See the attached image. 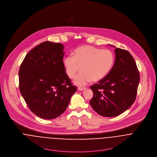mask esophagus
<instances>
[{"instance_id": "1", "label": "esophagus", "mask_w": 157, "mask_h": 157, "mask_svg": "<svg viewBox=\"0 0 157 157\" xmlns=\"http://www.w3.org/2000/svg\"><path fill=\"white\" fill-rule=\"evenodd\" d=\"M78 91H83V90H86V88H82V87H79V88H78Z\"/></svg>"}]
</instances>
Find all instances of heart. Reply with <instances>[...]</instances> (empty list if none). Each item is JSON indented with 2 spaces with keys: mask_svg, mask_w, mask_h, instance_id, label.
<instances>
[{
  "mask_svg": "<svg viewBox=\"0 0 157 157\" xmlns=\"http://www.w3.org/2000/svg\"><path fill=\"white\" fill-rule=\"evenodd\" d=\"M114 62V55L110 50H102L92 46L77 48L74 56H66L63 60L65 72L74 79L81 67L82 72L75 79L76 85L100 81L110 72Z\"/></svg>",
  "mask_w": 157,
  "mask_h": 157,
  "instance_id": "heart-1",
  "label": "heart"
}]
</instances>
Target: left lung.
I'll list each match as a JSON object with an SVG mask.
<instances>
[{
	"label": "left lung",
	"mask_w": 157,
	"mask_h": 157,
	"mask_svg": "<svg viewBox=\"0 0 157 157\" xmlns=\"http://www.w3.org/2000/svg\"><path fill=\"white\" fill-rule=\"evenodd\" d=\"M114 52L115 62L110 72L90 87L94 93L90 101L92 109L109 117L120 115L133 104L139 82L137 66L129 52L116 48Z\"/></svg>",
	"instance_id": "obj_1"
}]
</instances>
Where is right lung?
I'll return each mask as SVG.
<instances>
[{"label": "right lung", "instance_id": "right-lung-1", "mask_svg": "<svg viewBox=\"0 0 157 157\" xmlns=\"http://www.w3.org/2000/svg\"><path fill=\"white\" fill-rule=\"evenodd\" d=\"M64 46L44 41L25 56L19 70V87L29 109L43 119L57 117L67 109L76 87L65 72Z\"/></svg>", "mask_w": 157, "mask_h": 157}]
</instances>
